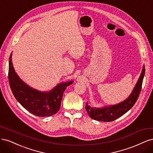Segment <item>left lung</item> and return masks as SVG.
<instances>
[{
	"label": "left lung",
	"mask_w": 153,
	"mask_h": 153,
	"mask_svg": "<svg viewBox=\"0 0 153 153\" xmlns=\"http://www.w3.org/2000/svg\"><path fill=\"white\" fill-rule=\"evenodd\" d=\"M145 75V67L143 66L142 72L140 76L137 84L132 91L131 95L128 99L117 105L109 106L102 108H91L90 106L86 104L85 109L91 118L98 121L110 122L120 117L121 115L126 113L135 105L139 96L142 89L143 78Z\"/></svg>",
	"instance_id": "1"
}]
</instances>
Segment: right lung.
I'll use <instances>...</instances> for the list:
<instances>
[{
    "label": "right lung",
    "instance_id": "right-lung-1",
    "mask_svg": "<svg viewBox=\"0 0 153 153\" xmlns=\"http://www.w3.org/2000/svg\"><path fill=\"white\" fill-rule=\"evenodd\" d=\"M11 57L12 53L9 60L8 79L16 100L26 110L36 116L47 117L56 114L61 107L64 91L73 81L60 84L48 92L38 91L26 85L18 77L13 68Z\"/></svg>",
    "mask_w": 153,
    "mask_h": 153
}]
</instances>
